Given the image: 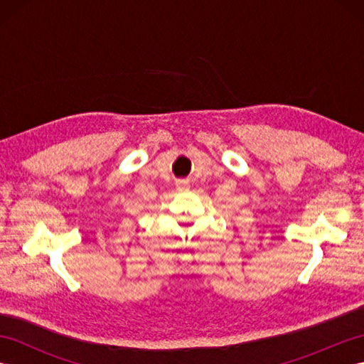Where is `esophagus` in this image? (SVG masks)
Segmentation results:
<instances>
[{"label": "esophagus", "instance_id": "1", "mask_svg": "<svg viewBox=\"0 0 364 364\" xmlns=\"http://www.w3.org/2000/svg\"><path fill=\"white\" fill-rule=\"evenodd\" d=\"M188 186H189V183H188V181H184V180L176 181V188H178V189H186Z\"/></svg>", "mask_w": 364, "mask_h": 364}]
</instances>
